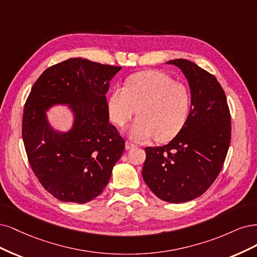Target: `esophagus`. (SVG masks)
<instances>
[{"label": "esophagus", "instance_id": "1", "mask_svg": "<svg viewBox=\"0 0 257 257\" xmlns=\"http://www.w3.org/2000/svg\"><path fill=\"white\" fill-rule=\"evenodd\" d=\"M126 150H131V148H134V147H136L137 145L135 144V143H131V142H128V141H127V142H126Z\"/></svg>", "mask_w": 257, "mask_h": 257}]
</instances>
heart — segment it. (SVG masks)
Returning <instances> with one entry per match:
<instances>
[{
	"mask_svg": "<svg viewBox=\"0 0 257 257\" xmlns=\"http://www.w3.org/2000/svg\"><path fill=\"white\" fill-rule=\"evenodd\" d=\"M190 109L189 88L157 70L129 77L125 87L114 88L109 98L110 117L118 127L126 126L138 113L139 118L130 130L136 140L154 136L159 142L173 139L185 126Z\"/></svg>",
	"mask_w": 257,
	"mask_h": 257,
	"instance_id": "1",
	"label": "heart"
}]
</instances>
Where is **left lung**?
I'll list each match as a JSON object with an SVG mask.
<instances>
[{
  "mask_svg": "<svg viewBox=\"0 0 257 257\" xmlns=\"http://www.w3.org/2000/svg\"><path fill=\"white\" fill-rule=\"evenodd\" d=\"M191 89L185 126L164 146L146 147L142 176L155 195L184 203L207 191L224 164L230 143V113L216 77L192 62L173 60Z\"/></svg>",
  "mask_w": 257,
  "mask_h": 257,
  "instance_id": "obj_1",
  "label": "left lung"
}]
</instances>
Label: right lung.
Returning <instances> with one entry per match:
<instances>
[{"mask_svg": "<svg viewBox=\"0 0 257 257\" xmlns=\"http://www.w3.org/2000/svg\"><path fill=\"white\" fill-rule=\"evenodd\" d=\"M120 69L76 57L47 68L31 89L23 109V143L38 181L57 200H94L125 150V141L109 121L105 98ZM54 103L69 104L76 115L68 134L48 126L45 110Z\"/></svg>", "mask_w": 257, "mask_h": 257, "instance_id": "right-lung-1", "label": "right lung"}]
</instances>
